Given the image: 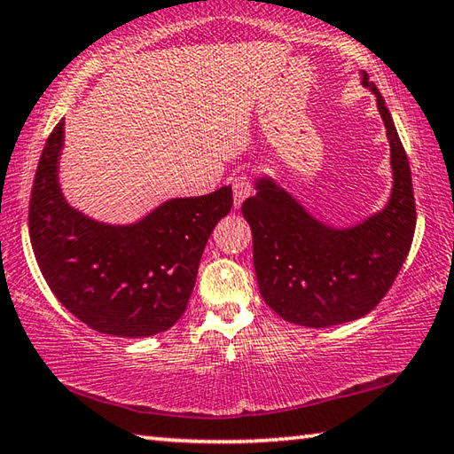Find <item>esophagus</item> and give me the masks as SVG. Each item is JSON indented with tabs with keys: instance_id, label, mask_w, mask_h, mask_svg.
Segmentation results:
<instances>
[{
	"instance_id": "obj_1",
	"label": "esophagus",
	"mask_w": 454,
	"mask_h": 454,
	"mask_svg": "<svg viewBox=\"0 0 454 454\" xmlns=\"http://www.w3.org/2000/svg\"><path fill=\"white\" fill-rule=\"evenodd\" d=\"M252 176L250 174H238L232 180V194H234V206L238 208L246 198L252 194Z\"/></svg>"
}]
</instances>
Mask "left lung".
<instances>
[{"instance_id":"8db88e82","label":"left lung","mask_w":454,"mask_h":454,"mask_svg":"<svg viewBox=\"0 0 454 454\" xmlns=\"http://www.w3.org/2000/svg\"><path fill=\"white\" fill-rule=\"evenodd\" d=\"M363 83L374 91L390 142L395 184L387 208L355 228L334 230L314 220L270 180H258V192L242 204L254 238L260 294L294 325L333 326L374 310L412 244L417 206L409 160L379 88L368 74Z\"/></svg>"}]
</instances>
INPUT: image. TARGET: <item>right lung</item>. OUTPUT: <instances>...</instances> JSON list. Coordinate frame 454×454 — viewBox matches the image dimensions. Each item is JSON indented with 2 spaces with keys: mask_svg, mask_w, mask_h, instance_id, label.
Returning <instances> with one entry per match:
<instances>
[{
  "mask_svg": "<svg viewBox=\"0 0 454 454\" xmlns=\"http://www.w3.org/2000/svg\"><path fill=\"white\" fill-rule=\"evenodd\" d=\"M61 145L64 120L45 142L29 200V238L45 282L98 333H164L186 310L204 246L232 208V188L170 200L132 226L99 224L61 194Z\"/></svg>",
  "mask_w": 454,
  "mask_h": 454,
  "instance_id": "add662e5",
  "label": "right lung"
}]
</instances>
